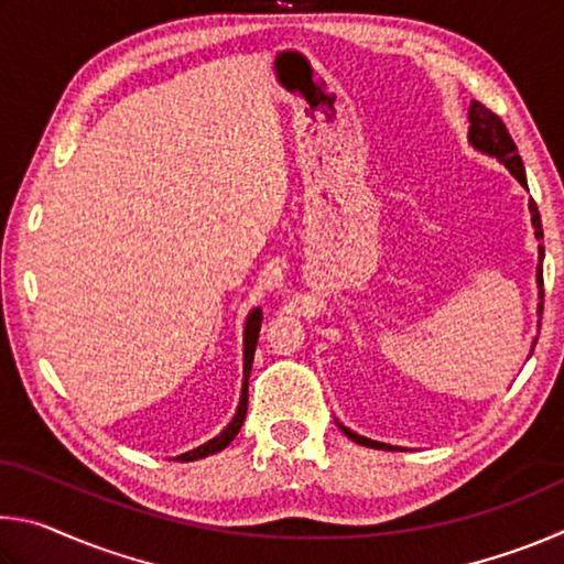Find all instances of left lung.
I'll list each match as a JSON object with an SVG mask.
<instances>
[{
  "label": "left lung",
  "instance_id": "obj_1",
  "mask_svg": "<svg viewBox=\"0 0 564 564\" xmlns=\"http://www.w3.org/2000/svg\"><path fill=\"white\" fill-rule=\"evenodd\" d=\"M467 119H470V129H467V144H470L475 151H480V154H485V156L498 159L500 164L508 169L514 178H518V184L528 188V178H524L522 159L518 154V147H514V141L510 139L508 129H505V123L498 117H495L490 109H485L480 101L470 104V109H467ZM530 214H532L534 238L542 241V221H540V212H538V206H534V202H530ZM538 253H540L538 289H540V299H542V259H545V246L540 243ZM538 316H542V303L538 305ZM530 356H532V352H530ZM338 427L350 437L352 443H358V445L376 447V451H403V447H398V445L370 441V437L358 435L356 431H350V427H346L343 423H338Z\"/></svg>",
  "mask_w": 564,
  "mask_h": 564
}]
</instances>
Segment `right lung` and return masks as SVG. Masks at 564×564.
<instances>
[{
    "label": "right lung",
    "mask_w": 564,
    "mask_h": 564,
    "mask_svg": "<svg viewBox=\"0 0 564 564\" xmlns=\"http://www.w3.org/2000/svg\"><path fill=\"white\" fill-rule=\"evenodd\" d=\"M261 321H263V313L261 308H251L246 316V326H243V380H241V398H238V405H236V413L231 417V423H228L221 433L212 441H206L204 445L194 447V451H186L176 455L174 460L178 463H191V460H202V457L208 455H216L221 453L224 447L234 441L241 431L243 420H246V410H248V378H251V366H253V352H256V343H259V330H261Z\"/></svg>",
    "instance_id": "1"
}]
</instances>
